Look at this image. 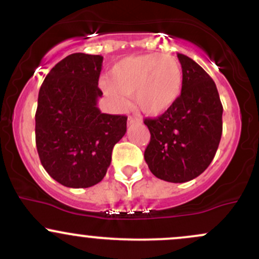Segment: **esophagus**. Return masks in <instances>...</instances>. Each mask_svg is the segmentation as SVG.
<instances>
[{
    "label": "esophagus",
    "instance_id": "obj_1",
    "mask_svg": "<svg viewBox=\"0 0 259 259\" xmlns=\"http://www.w3.org/2000/svg\"><path fill=\"white\" fill-rule=\"evenodd\" d=\"M136 123H139V119H136L135 117L127 118V124H129V125H134V124H136Z\"/></svg>",
    "mask_w": 259,
    "mask_h": 259
}]
</instances>
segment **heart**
I'll use <instances>...</instances> for the list:
<instances>
[{
	"mask_svg": "<svg viewBox=\"0 0 259 259\" xmlns=\"http://www.w3.org/2000/svg\"><path fill=\"white\" fill-rule=\"evenodd\" d=\"M184 86L181 64L170 55L148 53L117 62L101 89L117 108L127 107V95L147 115H159L179 100Z\"/></svg>",
	"mask_w": 259,
	"mask_h": 259,
	"instance_id": "obj_1",
	"label": "heart"
}]
</instances>
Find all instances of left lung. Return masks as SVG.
Wrapping results in <instances>:
<instances>
[{
  "label": "left lung",
  "mask_w": 259,
  "mask_h": 259,
  "mask_svg": "<svg viewBox=\"0 0 259 259\" xmlns=\"http://www.w3.org/2000/svg\"><path fill=\"white\" fill-rule=\"evenodd\" d=\"M184 86L179 100L158 118H146L151 134L145 150L151 173L169 183H186L206 170L223 132V106L217 86L194 59L178 53Z\"/></svg>",
  "instance_id": "8db88e82"
}]
</instances>
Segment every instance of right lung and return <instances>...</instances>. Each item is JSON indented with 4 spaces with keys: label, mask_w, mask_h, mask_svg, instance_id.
Wrapping results in <instances>:
<instances>
[{
    "label": "right lung",
    "mask_w": 259,
    "mask_h": 259,
    "mask_svg": "<svg viewBox=\"0 0 259 259\" xmlns=\"http://www.w3.org/2000/svg\"><path fill=\"white\" fill-rule=\"evenodd\" d=\"M103 57L73 53L50 70L38 91L35 140L45 170L62 185L85 189L105 178L125 115L101 113Z\"/></svg>",
    "instance_id": "right-lung-1"
}]
</instances>
